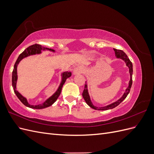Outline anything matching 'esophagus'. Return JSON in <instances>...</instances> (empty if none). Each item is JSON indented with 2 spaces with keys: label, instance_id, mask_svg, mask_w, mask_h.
<instances>
[{
  "label": "esophagus",
  "instance_id": "esophagus-1",
  "mask_svg": "<svg viewBox=\"0 0 154 154\" xmlns=\"http://www.w3.org/2000/svg\"><path fill=\"white\" fill-rule=\"evenodd\" d=\"M83 72V68L81 66H77L76 67L74 68L73 71L74 74H80Z\"/></svg>",
  "mask_w": 154,
  "mask_h": 154
}]
</instances>
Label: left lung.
<instances>
[{"label": "left lung", "mask_w": 154, "mask_h": 154, "mask_svg": "<svg viewBox=\"0 0 154 154\" xmlns=\"http://www.w3.org/2000/svg\"><path fill=\"white\" fill-rule=\"evenodd\" d=\"M114 51L115 52V54H116V58L123 60V61L125 62L126 66H127L129 69V73H130V81H129V83H128V86L127 88H126L125 92H124L123 95L122 97H121L118 100H117L116 101L114 102V103H111L110 105H106V106H101V107H97V106H94L92 103V101H91V98H90V96H89V94H88V89H87V82H86L85 85L84 90H83V92L82 96H83V98H84L87 104L90 107H91V108L93 109L97 110H109V109H112L115 108L116 106H117L118 105H119L126 98V97H127V95L128 94V93L130 92V88H131V87H132V74H133L132 63L131 62H130V59L128 58L127 55L123 51L116 49H114Z\"/></svg>", "instance_id": "1"}]
</instances>
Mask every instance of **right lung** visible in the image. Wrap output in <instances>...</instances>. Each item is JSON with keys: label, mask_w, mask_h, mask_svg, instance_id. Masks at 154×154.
Wrapping results in <instances>:
<instances>
[{"label": "right lung", "mask_w": 154, "mask_h": 154, "mask_svg": "<svg viewBox=\"0 0 154 154\" xmlns=\"http://www.w3.org/2000/svg\"><path fill=\"white\" fill-rule=\"evenodd\" d=\"M45 50L52 51V52H54V51H55L54 49L42 47V46L41 45H39V44L32 45L29 46V48H26L19 55V57H18L17 61L15 63V66H14L13 71V72H12V86H13V88L14 92H15V94L18 97V98L20 100V101L22 102L23 104H24L25 106H26L27 107H29V108H31V109H42L47 108V107L50 106L51 105H52L54 103V102L57 101V100L58 99V97H59L60 93H61V91H62V87L65 83V82H66V80L68 78L71 77V74H72L71 72H70V71L63 72L61 74L62 81H61V83H60V85L58 88L57 91H56L52 96L49 97V98L46 100L44 102V103H41V104H38V105H36L29 104L26 97L23 96L18 91H17V79H18L17 66H18V63H19V62L21 61V60L23 58L29 57V56H31V55L41 54L42 51H45Z\"/></svg>", "instance_id": "obj_1"}]
</instances>
